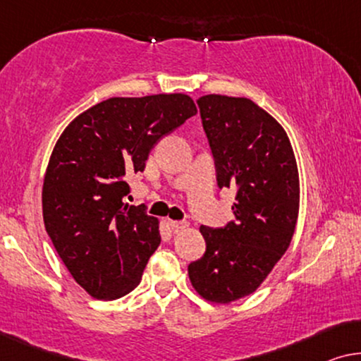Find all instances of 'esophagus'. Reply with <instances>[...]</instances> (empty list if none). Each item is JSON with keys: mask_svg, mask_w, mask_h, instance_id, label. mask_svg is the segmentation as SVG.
<instances>
[{"mask_svg": "<svg viewBox=\"0 0 361 361\" xmlns=\"http://www.w3.org/2000/svg\"><path fill=\"white\" fill-rule=\"evenodd\" d=\"M169 226L173 231H183V229H188V227H190V224H188V222H185V221H171V219L169 221Z\"/></svg>", "mask_w": 361, "mask_h": 361, "instance_id": "obj_1", "label": "esophagus"}]
</instances>
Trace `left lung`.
I'll list each match as a JSON object with an SVG mask.
<instances>
[{"mask_svg": "<svg viewBox=\"0 0 361 361\" xmlns=\"http://www.w3.org/2000/svg\"><path fill=\"white\" fill-rule=\"evenodd\" d=\"M219 188L237 190L235 222L201 226L206 253L190 263L191 286L206 301L229 304L260 288L288 250L299 214V173L286 130L248 98L197 99Z\"/></svg>", "mask_w": 361, "mask_h": 361, "instance_id": "left-lung-1", "label": "left lung"}]
</instances>
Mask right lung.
Segmentation results:
<instances>
[{"instance_id": "add662e5", "label": "right lung", "mask_w": 361, "mask_h": 361, "mask_svg": "<svg viewBox=\"0 0 361 361\" xmlns=\"http://www.w3.org/2000/svg\"><path fill=\"white\" fill-rule=\"evenodd\" d=\"M196 113L183 93L109 98L60 134L44 176V226L90 296L113 301L140 283L160 245V222L123 201L126 176L144 171L157 142Z\"/></svg>"}]
</instances>
